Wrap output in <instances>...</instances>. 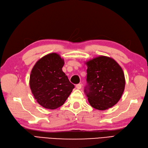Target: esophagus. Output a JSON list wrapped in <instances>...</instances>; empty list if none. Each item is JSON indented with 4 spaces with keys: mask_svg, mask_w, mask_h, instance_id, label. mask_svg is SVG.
Masks as SVG:
<instances>
[{
    "mask_svg": "<svg viewBox=\"0 0 148 148\" xmlns=\"http://www.w3.org/2000/svg\"><path fill=\"white\" fill-rule=\"evenodd\" d=\"M82 84H77V85H76V88H77V89H81L82 88Z\"/></svg>",
    "mask_w": 148,
    "mask_h": 148,
    "instance_id": "esophagus-1",
    "label": "esophagus"
}]
</instances>
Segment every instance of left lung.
<instances>
[{"instance_id":"8db88e82","label":"left lung","mask_w":148,"mask_h":148,"mask_svg":"<svg viewBox=\"0 0 148 148\" xmlns=\"http://www.w3.org/2000/svg\"><path fill=\"white\" fill-rule=\"evenodd\" d=\"M87 86L84 88L93 108L104 110L119 102L124 91L125 79L121 66L113 59L99 56L86 62Z\"/></svg>"}]
</instances>
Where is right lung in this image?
<instances>
[{"label": "right lung", "instance_id": "add662e5", "mask_svg": "<svg viewBox=\"0 0 148 148\" xmlns=\"http://www.w3.org/2000/svg\"><path fill=\"white\" fill-rule=\"evenodd\" d=\"M64 60L57 53L40 59L31 70L29 86L34 97L47 109H56L64 104L74 85L62 71Z\"/></svg>", "mask_w": 148, "mask_h": 148}]
</instances>
